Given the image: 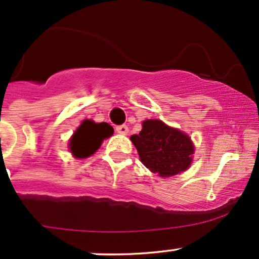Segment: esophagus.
I'll return each mask as SVG.
<instances>
[{
  "label": "esophagus",
  "instance_id": "1",
  "mask_svg": "<svg viewBox=\"0 0 259 259\" xmlns=\"http://www.w3.org/2000/svg\"><path fill=\"white\" fill-rule=\"evenodd\" d=\"M116 132L119 133V135H127L128 133V127L126 124H121V126L116 127Z\"/></svg>",
  "mask_w": 259,
  "mask_h": 259
}]
</instances>
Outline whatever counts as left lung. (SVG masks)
Here are the masks:
<instances>
[{
  "label": "left lung",
  "mask_w": 259,
  "mask_h": 259,
  "mask_svg": "<svg viewBox=\"0 0 259 259\" xmlns=\"http://www.w3.org/2000/svg\"><path fill=\"white\" fill-rule=\"evenodd\" d=\"M141 162L159 177H170L189 168L194 146L188 135L161 119H146L138 135L131 136Z\"/></svg>",
  "instance_id": "1"
}]
</instances>
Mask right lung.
Returning <instances> with one entry per match:
<instances>
[{
	"mask_svg": "<svg viewBox=\"0 0 259 259\" xmlns=\"http://www.w3.org/2000/svg\"><path fill=\"white\" fill-rule=\"evenodd\" d=\"M112 135L113 128L106 122L96 123L92 119H84L71 137V153L76 158H87L101 147L103 140Z\"/></svg>",
	"mask_w": 259,
	"mask_h": 259,
	"instance_id": "right-lung-1",
	"label": "right lung"
}]
</instances>
